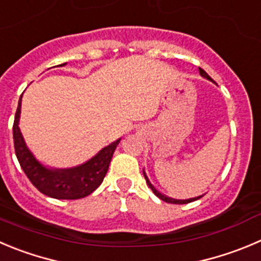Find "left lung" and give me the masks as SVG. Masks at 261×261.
Wrapping results in <instances>:
<instances>
[{
  "label": "left lung",
  "instance_id": "left-lung-1",
  "mask_svg": "<svg viewBox=\"0 0 261 261\" xmlns=\"http://www.w3.org/2000/svg\"><path fill=\"white\" fill-rule=\"evenodd\" d=\"M199 74H201L202 77H204V79H207V80H210V81H213V79H211L210 75H208L207 73L204 72V70L202 69V68H199ZM143 174H144L145 181H147L148 187H149V188L152 189V191H153V193H154L155 196L158 197V198H161V199H162V201L167 202V203H176V204L189 203V202H193V201H196V199H199V198H201V197H202V196H199V197H196V198H191V199H172V198H169V197H166V196H164V194H162V193H160V192H158L157 189H155L154 187H153L152 184H150L149 179H148V176H147V175H145V172H144V171H143Z\"/></svg>",
  "mask_w": 261,
  "mask_h": 261
}]
</instances>
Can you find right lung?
I'll return each mask as SVG.
<instances>
[{
    "label": "right lung",
    "mask_w": 261,
    "mask_h": 261,
    "mask_svg": "<svg viewBox=\"0 0 261 261\" xmlns=\"http://www.w3.org/2000/svg\"><path fill=\"white\" fill-rule=\"evenodd\" d=\"M62 65H65V63ZM21 95L14 118L13 136L16 158L23 171L25 172L27 177L41 193L53 198L79 199L91 194L103 182L111 164L112 155L121 139L103 148L94 158L81 166L67 170H50L43 167L29 152L19 128Z\"/></svg>",
    "instance_id": "right-lung-1"
}]
</instances>
